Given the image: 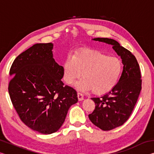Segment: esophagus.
Listing matches in <instances>:
<instances>
[{"label":"esophagus","mask_w":154,"mask_h":154,"mask_svg":"<svg viewBox=\"0 0 154 154\" xmlns=\"http://www.w3.org/2000/svg\"><path fill=\"white\" fill-rule=\"evenodd\" d=\"M77 97H78V100L79 101H82L83 100V95L82 94V93L78 92L77 93Z\"/></svg>","instance_id":"esophagus-1"}]
</instances>
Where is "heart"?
I'll list each match as a JSON object with an SVG mask.
<instances>
[{"label": "heart", "instance_id": "b5f03b06", "mask_svg": "<svg viewBox=\"0 0 154 154\" xmlns=\"http://www.w3.org/2000/svg\"><path fill=\"white\" fill-rule=\"evenodd\" d=\"M62 70L67 84H72L83 72V78L75 84V88L81 91L92 90L96 94H103L118 83L123 64L118 57L85 50L75 53L73 57H68Z\"/></svg>", "mask_w": 154, "mask_h": 154}]
</instances>
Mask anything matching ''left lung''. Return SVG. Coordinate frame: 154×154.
<instances>
[{
  "label": "left lung",
  "mask_w": 154,
  "mask_h": 154,
  "mask_svg": "<svg viewBox=\"0 0 154 154\" xmlns=\"http://www.w3.org/2000/svg\"><path fill=\"white\" fill-rule=\"evenodd\" d=\"M92 40L112 45L124 65L116 86L100 98H92L96 106L88 117L93 124L106 131L122 126L129 118L141 90V75L135 56L118 41L108 38Z\"/></svg>",
  "instance_id": "obj_1"
}]
</instances>
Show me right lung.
Listing matches in <instances>:
<instances>
[{"label": "right lung", "instance_id": "1", "mask_svg": "<svg viewBox=\"0 0 154 154\" xmlns=\"http://www.w3.org/2000/svg\"><path fill=\"white\" fill-rule=\"evenodd\" d=\"M53 48L51 43L35 44L15 59L9 71V96L21 120L45 134L60 128L78 101L76 91L61 81L63 70L54 58Z\"/></svg>", "mask_w": 154, "mask_h": 154}]
</instances>
